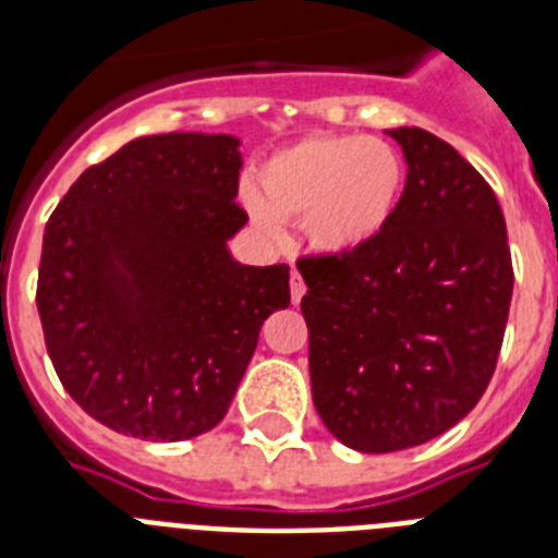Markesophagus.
<instances>
[{"mask_svg": "<svg viewBox=\"0 0 558 558\" xmlns=\"http://www.w3.org/2000/svg\"><path fill=\"white\" fill-rule=\"evenodd\" d=\"M289 292H292V304H301V298H304L306 292V283L304 278H301V271H292V275H289Z\"/></svg>", "mask_w": 558, "mask_h": 558, "instance_id": "esophagus-1", "label": "esophagus"}]
</instances>
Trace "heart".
Returning a JSON list of instances; mask_svg holds the SVG:
<instances>
[{"label":"heart","instance_id":"b5f03b06","mask_svg":"<svg viewBox=\"0 0 558 558\" xmlns=\"http://www.w3.org/2000/svg\"><path fill=\"white\" fill-rule=\"evenodd\" d=\"M405 185V161L388 142L359 133L310 135L260 168V196L245 208L263 234L278 240L283 222H304L327 254H350L385 231Z\"/></svg>","mask_w":558,"mask_h":558}]
</instances>
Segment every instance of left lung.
Returning <instances> with one entry per match:
<instances>
[{
	"label": "left lung",
	"instance_id": "8db88e82",
	"mask_svg": "<svg viewBox=\"0 0 558 558\" xmlns=\"http://www.w3.org/2000/svg\"><path fill=\"white\" fill-rule=\"evenodd\" d=\"M405 191L376 240L301 257L313 402L344 446L428 442L477 405L501 353L512 257L501 205L451 144L388 130Z\"/></svg>",
	"mask_w": 558,
	"mask_h": 558
}]
</instances>
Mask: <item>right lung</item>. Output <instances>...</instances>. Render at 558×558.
<instances>
[{
  "mask_svg": "<svg viewBox=\"0 0 558 558\" xmlns=\"http://www.w3.org/2000/svg\"><path fill=\"white\" fill-rule=\"evenodd\" d=\"M234 135L124 144L69 187L43 234L37 310L69 397L118 434L191 440L226 416L289 266L226 248L240 208Z\"/></svg>",
  "mask_w": 558,
  "mask_h": 558,
  "instance_id": "right-lung-1",
  "label": "right lung"
}]
</instances>
